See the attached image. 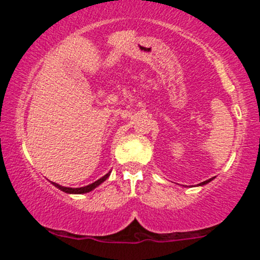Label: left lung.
I'll use <instances>...</instances> for the list:
<instances>
[{
	"label": "left lung",
	"instance_id": "8db88e82",
	"mask_svg": "<svg viewBox=\"0 0 260 260\" xmlns=\"http://www.w3.org/2000/svg\"><path fill=\"white\" fill-rule=\"evenodd\" d=\"M211 180H214V177H213V178H210V180H207V181L202 182V183H199V186H204V184H207V183H209V182H210Z\"/></svg>",
	"mask_w": 260,
	"mask_h": 260
}]
</instances>
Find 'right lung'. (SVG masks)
Segmentation results:
<instances>
[{
    "label": "right lung",
    "instance_id": "1",
    "mask_svg": "<svg viewBox=\"0 0 260 260\" xmlns=\"http://www.w3.org/2000/svg\"><path fill=\"white\" fill-rule=\"evenodd\" d=\"M110 174H111V171H110L109 174H106L105 176H103V177H101L100 180L95 181L94 183H91V184H88V186H85V187H79V188L63 187V186H59L58 183H55V182H51V183L53 184V186H55V187H57L58 189H61L62 192H64V193H70V194H83V193H88V192H90V190L95 189V188H96L98 186H100V184L103 183L104 181H106L107 178H109Z\"/></svg>",
    "mask_w": 260,
    "mask_h": 260
}]
</instances>
